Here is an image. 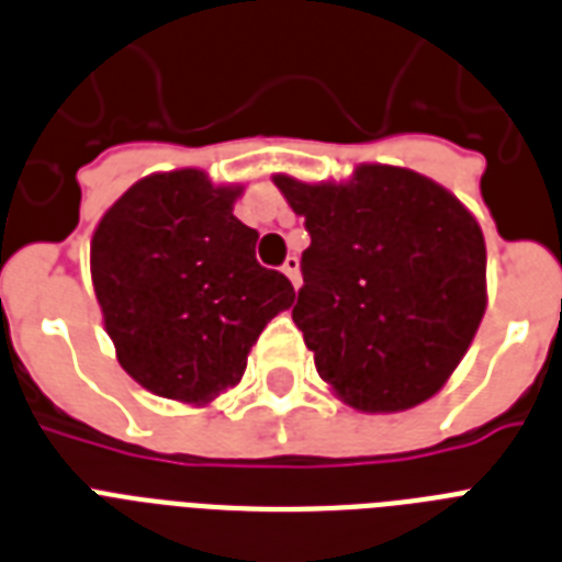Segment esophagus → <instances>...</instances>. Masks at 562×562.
<instances>
[{
	"mask_svg": "<svg viewBox=\"0 0 562 562\" xmlns=\"http://www.w3.org/2000/svg\"><path fill=\"white\" fill-rule=\"evenodd\" d=\"M282 273L289 277L294 289H300V259L297 256H289V259H285V265H282Z\"/></svg>",
	"mask_w": 562,
	"mask_h": 562,
	"instance_id": "obj_1",
	"label": "esophagus"
}]
</instances>
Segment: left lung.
Listing matches in <instances>:
<instances>
[{"label":"left lung","mask_w":562,"mask_h":562,"mask_svg":"<svg viewBox=\"0 0 562 562\" xmlns=\"http://www.w3.org/2000/svg\"><path fill=\"white\" fill-rule=\"evenodd\" d=\"M273 183L312 236L291 317L329 391L364 414L431 400L487 308L475 215L426 175L382 162L347 180Z\"/></svg>","instance_id":"obj_1"}]
</instances>
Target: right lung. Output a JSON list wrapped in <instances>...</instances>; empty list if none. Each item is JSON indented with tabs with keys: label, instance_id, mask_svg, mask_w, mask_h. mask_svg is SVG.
Instances as JSON below:
<instances>
[{
	"label": "right lung",
	"instance_id": "add662e5",
	"mask_svg": "<svg viewBox=\"0 0 562 562\" xmlns=\"http://www.w3.org/2000/svg\"><path fill=\"white\" fill-rule=\"evenodd\" d=\"M241 183L206 171L136 180L90 241V273L116 359L162 400L206 405L241 382L247 352L294 285L256 262L259 233L233 215Z\"/></svg>",
	"mask_w": 562,
	"mask_h": 562
}]
</instances>
